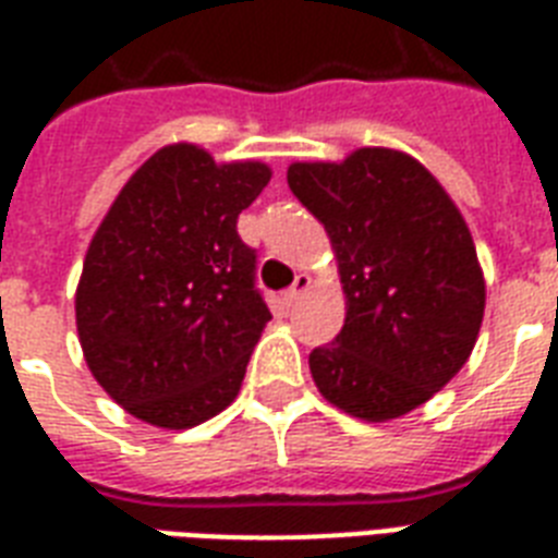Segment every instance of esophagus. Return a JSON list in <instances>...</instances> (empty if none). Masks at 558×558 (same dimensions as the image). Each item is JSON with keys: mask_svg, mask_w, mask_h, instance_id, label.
Listing matches in <instances>:
<instances>
[{"mask_svg": "<svg viewBox=\"0 0 558 558\" xmlns=\"http://www.w3.org/2000/svg\"><path fill=\"white\" fill-rule=\"evenodd\" d=\"M313 287V278H310V275H306V271H298L295 275V280H292V287L287 289V292H283V301H287V306H292L298 301V298L304 295L306 289Z\"/></svg>", "mask_w": 558, "mask_h": 558, "instance_id": "esophagus-1", "label": "esophagus"}]
</instances>
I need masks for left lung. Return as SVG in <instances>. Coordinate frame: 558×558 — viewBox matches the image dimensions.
<instances>
[{"label":"left lung","instance_id":"1","mask_svg":"<svg viewBox=\"0 0 558 558\" xmlns=\"http://www.w3.org/2000/svg\"><path fill=\"white\" fill-rule=\"evenodd\" d=\"M287 182L324 222L348 318L310 353L322 397L367 423L432 399L466 365L486 287L466 219L408 153L362 147L344 161H295Z\"/></svg>","mask_w":558,"mask_h":558}]
</instances>
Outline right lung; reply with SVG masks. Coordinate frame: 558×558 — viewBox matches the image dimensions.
Listing matches in <instances>:
<instances>
[{"mask_svg": "<svg viewBox=\"0 0 558 558\" xmlns=\"http://www.w3.org/2000/svg\"><path fill=\"white\" fill-rule=\"evenodd\" d=\"M269 179L260 161L217 165L196 144H170L92 236L74 295L83 356L144 423L179 432L234 402L271 318L236 217Z\"/></svg>", "mask_w": 558, "mask_h": 558, "instance_id": "1", "label": "right lung"}]
</instances>
